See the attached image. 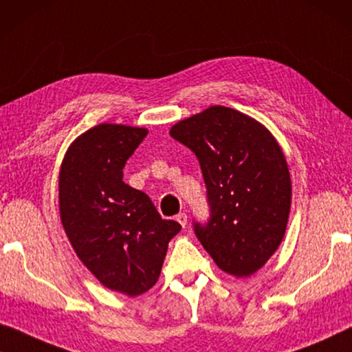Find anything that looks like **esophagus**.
<instances>
[{"label":"esophagus","mask_w":352,"mask_h":352,"mask_svg":"<svg viewBox=\"0 0 352 352\" xmlns=\"http://www.w3.org/2000/svg\"><path fill=\"white\" fill-rule=\"evenodd\" d=\"M175 220H177L178 223H180L183 228H185V226L188 225V215L185 214V212H182V214H178V215L175 217Z\"/></svg>","instance_id":"esophagus-1"}]
</instances>
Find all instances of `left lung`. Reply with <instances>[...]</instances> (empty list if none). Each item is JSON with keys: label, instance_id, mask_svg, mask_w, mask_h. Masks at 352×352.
Returning <instances> with one entry per match:
<instances>
[{"label": "left lung", "instance_id": "obj_1", "mask_svg": "<svg viewBox=\"0 0 352 352\" xmlns=\"http://www.w3.org/2000/svg\"><path fill=\"white\" fill-rule=\"evenodd\" d=\"M201 164L210 219L195 221L217 266L236 277L258 271L284 239L292 204L289 167L279 143L254 118L214 105L170 129Z\"/></svg>", "mask_w": 352, "mask_h": 352}]
</instances>
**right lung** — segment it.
<instances>
[{"instance_id":"add662e5","label":"right lung","mask_w":352,"mask_h":352,"mask_svg":"<svg viewBox=\"0 0 352 352\" xmlns=\"http://www.w3.org/2000/svg\"><path fill=\"white\" fill-rule=\"evenodd\" d=\"M143 127L98 124L81 133L58 174L60 220L78 258L107 289L145 294L160 279L167 245L182 226L157 214L150 197L122 182Z\"/></svg>"}]
</instances>
